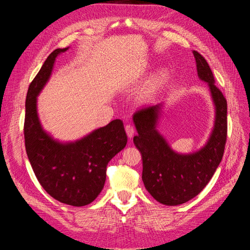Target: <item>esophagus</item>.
I'll list each match as a JSON object with an SVG mask.
<instances>
[{
  "mask_svg": "<svg viewBox=\"0 0 250 250\" xmlns=\"http://www.w3.org/2000/svg\"><path fill=\"white\" fill-rule=\"evenodd\" d=\"M125 128V133H126L127 137H128L129 139L133 138V136H134V134H135V128H134V126L130 125H126Z\"/></svg>",
  "mask_w": 250,
  "mask_h": 250,
  "instance_id": "1",
  "label": "esophagus"
}]
</instances>
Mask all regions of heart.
Masks as SVG:
<instances>
[{
    "label": "heart",
    "mask_w": 250,
    "mask_h": 250,
    "mask_svg": "<svg viewBox=\"0 0 250 250\" xmlns=\"http://www.w3.org/2000/svg\"><path fill=\"white\" fill-rule=\"evenodd\" d=\"M166 80H167L166 72L162 71L159 74H157L153 78V80H151V82L149 84H147L145 88H143L141 90V92L139 93V96H138L139 101H141L142 103H146V102L153 100L154 97L157 95V93L159 92V90L165 84Z\"/></svg>",
    "instance_id": "obj_1"
}]
</instances>
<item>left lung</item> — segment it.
I'll list each match as a JSON object with an SVG mask.
<instances>
[{"label":"left lung","mask_w":250,"mask_h":250,"mask_svg":"<svg viewBox=\"0 0 250 250\" xmlns=\"http://www.w3.org/2000/svg\"><path fill=\"white\" fill-rule=\"evenodd\" d=\"M198 76L208 83L215 105V123L205 146L189 154L171 149L157 129L162 103L137 111L133 121L138 135L134 144L142 154V179L153 198L166 206L185 204L208 185L219 166L227 139V101L215 85V78L205 58L193 50Z\"/></svg>","instance_id":"obj_1"}]
</instances>
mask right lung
<instances>
[{"instance_id": "right-lung-1", "label": "right lung", "mask_w": 250, "mask_h": 250, "mask_svg": "<svg viewBox=\"0 0 250 250\" xmlns=\"http://www.w3.org/2000/svg\"><path fill=\"white\" fill-rule=\"evenodd\" d=\"M69 47L57 48L47 57L30 83L25 102V148L34 174L57 201L86 206L101 192L106 166L126 145L121 120H114L75 142L55 140L43 129L37 113V96L49 80L56 59Z\"/></svg>"}]
</instances>
